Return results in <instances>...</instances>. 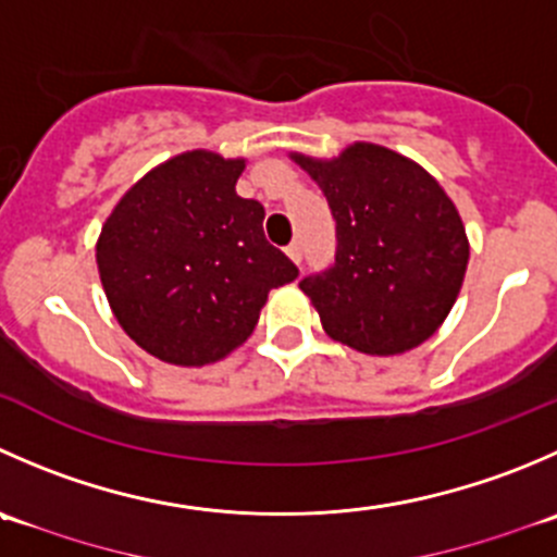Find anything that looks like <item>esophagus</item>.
<instances>
[{"label":"esophagus","instance_id":"esophagus-1","mask_svg":"<svg viewBox=\"0 0 557 557\" xmlns=\"http://www.w3.org/2000/svg\"><path fill=\"white\" fill-rule=\"evenodd\" d=\"M285 252H288L290 261L299 263V261H301V242H290V245L285 247Z\"/></svg>","mask_w":557,"mask_h":557}]
</instances>
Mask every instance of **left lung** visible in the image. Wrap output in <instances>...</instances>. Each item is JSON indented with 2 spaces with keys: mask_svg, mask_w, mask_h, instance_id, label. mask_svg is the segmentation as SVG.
Instances as JSON below:
<instances>
[{
  "mask_svg": "<svg viewBox=\"0 0 557 557\" xmlns=\"http://www.w3.org/2000/svg\"><path fill=\"white\" fill-rule=\"evenodd\" d=\"M337 220V256L299 283L334 343L397 356L438 332L466 280V225L433 174L356 141L337 158L290 152Z\"/></svg>",
  "mask_w": 557,
  "mask_h": 557,
  "instance_id": "8db88e82",
  "label": "left lung"
}]
</instances>
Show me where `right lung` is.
<instances>
[{
    "label": "right lung",
    "instance_id": "right-lung-1",
    "mask_svg": "<svg viewBox=\"0 0 557 557\" xmlns=\"http://www.w3.org/2000/svg\"><path fill=\"white\" fill-rule=\"evenodd\" d=\"M245 158L182 152L135 182L97 236V272L119 326L165 364L225 359L269 290L299 277L263 236V207L236 196Z\"/></svg>",
    "mask_w": 557,
    "mask_h": 557
}]
</instances>
